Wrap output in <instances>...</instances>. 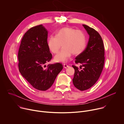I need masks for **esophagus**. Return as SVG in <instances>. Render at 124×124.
I'll list each match as a JSON object with an SVG mask.
<instances>
[{"label":"esophagus","mask_w":124,"mask_h":124,"mask_svg":"<svg viewBox=\"0 0 124 124\" xmlns=\"http://www.w3.org/2000/svg\"><path fill=\"white\" fill-rule=\"evenodd\" d=\"M69 67V66L67 64H65V63L64 64V68H67Z\"/></svg>","instance_id":"34e87169"}]
</instances>
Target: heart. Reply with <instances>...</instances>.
I'll use <instances>...</instances> for the list:
<instances>
[{
	"label": "heart",
	"instance_id": "obj_1",
	"mask_svg": "<svg viewBox=\"0 0 124 124\" xmlns=\"http://www.w3.org/2000/svg\"><path fill=\"white\" fill-rule=\"evenodd\" d=\"M61 44L63 48L54 57L56 62H66L71 56L81 53L86 45V37L83 31L65 27L58 30L55 36L51 35L47 40L49 50L53 54L59 51Z\"/></svg>",
	"mask_w": 124,
	"mask_h": 124
}]
</instances>
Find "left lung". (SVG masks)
I'll return each instance as SVG.
<instances>
[{
    "label": "left lung",
    "mask_w": 124,
    "mask_h": 124,
    "mask_svg": "<svg viewBox=\"0 0 124 124\" xmlns=\"http://www.w3.org/2000/svg\"><path fill=\"white\" fill-rule=\"evenodd\" d=\"M89 35V39L84 50L76 57L75 63L81 65L80 69L73 65L75 74L73 82L80 91L89 89L99 78L104 63V48L102 39L94 29L83 24Z\"/></svg>",
    "instance_id": "obj_1"
}]
</instances>
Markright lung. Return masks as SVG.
I'll use <instances>...</instances> for the list:
<instances>
[{"label":"right lung","instance_id":"add662e5","mask_svg":"<svg viewBox=\"0 0 124 124\" xmlns=\"http://www.w3.org/2000/svg\"><path fill=\"white\" fill-rule=\"evenodd\" d=\"M47 31L42 25L34 26L23 35L18 52V66L23 77L34 88L46 91L63 69L60 63L48 64L52 56L47 45Z\"/></svg>","mask_w":124,"mask_h":124}]
</instances>
